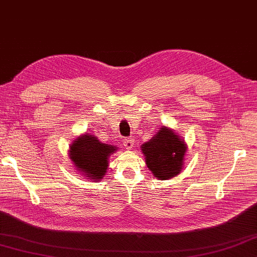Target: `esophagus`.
Here are the masks:
<instances>
[{
	"label": "esophagus",
	"instance_id": "obj_1",
	"mask_svg": "<svg viewBox=\"0 0 257 257\" xmlns=\"http://www.w3.org/2000/svg\"><path fill=\"white\" fill-rule=\"evenodd\" d=\"M134 143H135L134 138H127L123 142V146H124V148L128 149V150H130V149L134 148Z\"/></svg>",
	"mask_w": 257,
	"mask_h": 257
}]
</instances>
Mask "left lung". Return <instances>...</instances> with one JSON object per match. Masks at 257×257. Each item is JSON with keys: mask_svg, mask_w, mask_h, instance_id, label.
Returning a JSON list of instances; mask_svg holds the SVG:
<instances>
[{"mask_svg": "<svg viewBox=\"0 0 257 257\" xmlns=\"http://www.w3.org/2000/svg\"><path fill=\"white\" fill-rule=\"evenodd\" d=\"M141 148L147 166L156 177L166 180L181 173L186 146L174 131L163 126Z\"/></svg>", "mask_w": 257, "mask_h": 257, "instance_id": "left-lung-1", "label": "left lung"}]
</instances>
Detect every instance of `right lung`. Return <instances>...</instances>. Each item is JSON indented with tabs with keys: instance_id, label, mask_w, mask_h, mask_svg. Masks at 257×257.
Returning a JSON list of instances; mask_svg holds the SVG:
<instances>
[{
	"instance_id": "1",
	"label": "right lung",
	"mask_w": 257,
	"mask_h": 257,
	"mask_svg": "<svg viewBox=\"0 0 257 257\" xmlns=\"http://www.w3.org/2000/svg\"><path fill=\"white\" fill-rule=\"evenodd\" d=\"M114 151H116L115 147L99 142L96 137L92 135H85L72 143L70 148V159L87 177L100 180L108 168V158Z\"/></svg>"
}]
</instances>
